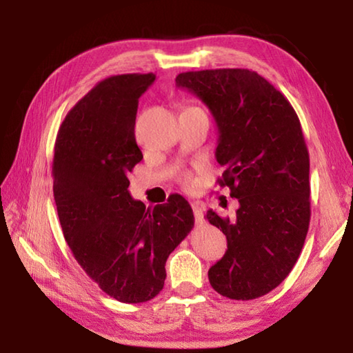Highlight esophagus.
Returning a JSON list of instances; mask_svg holds the SVG:
<instances>
[{
  "label": "esophagus",
  "instance_id": "obj_1",
  "mask_svg": "<svg viewBox=\"0 0 353 353\" xmlns=\"http://www.w3.org/2000/svg\"><path fill=\"white\" fill-rule=\"evenodd\" d=\"M193 213H194L196 223L201 224L202 221H204V212H202V205L198 204V202H196V204H193Z\"/></svg>",
  "mask_w": 353,
  "mask_h": 353
}]
</instances>
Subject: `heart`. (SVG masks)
Instances as JSON below:
<instances>
[{
    "instance_id": "1",
    "label": "heart",
    "mask_w": 353,
    "mask_h": 353,
    "mask_svg": "<svg viewBox=\"0 0 353 353\" xmlns=\"http://www.w3.org/2000/svg\"><path fill=\"white\" fill-rule=\"evenodd\" d=\"M188 109H198V107H188ZM181 182L183 183V187H191L193 185V176L190 172H183L181 176Z\"/></svg>"
}]
</instances>
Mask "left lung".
<instances>
[{"mask_svg":"<svg viewBox=\"0 0 353 353\" xmlns=\"http://www.w3.org/2000/svg\"><path fill=\"white\" fill-rule=\"evenodd\" d=\"M176 85L196 94L216 121L221 187L238 199L234 219L208 210L227 250L208 270L221 296L250 301L283 282L310 224V157L294 109L272 83L244 68L187 71Z\"/></svg>","mask_w":353,"mask_h":353,"instance_id":"8db88e82","label":"left lung"}]
</instances>
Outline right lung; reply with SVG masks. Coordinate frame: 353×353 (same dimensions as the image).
Returning a JSON list of instances; mask_svg holds the SVG:
<instances>
[{"label": "right lung", "instance_id": "1", "mask_svg": "<svg viewBox=\"0 0 353 353\" xmlns=\"http://www.w3.org/2000/svg\"><path fill=\"white\" fill-rule=\"evenodd\" d=\"M154 81L134 73L97 83L65 117L52 159L65 240L87 276L124 303L162 291L166 259L194 225L181 194L146 208L128 190L143 159L134 132L139 99Z\"/></svg>", "mask_w": 353, "mask_h": 353}]
</instances>
